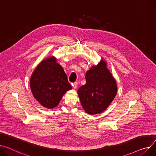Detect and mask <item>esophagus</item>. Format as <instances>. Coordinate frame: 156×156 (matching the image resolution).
Instances as JSON below:
<instances>
[{"label":"esophagus","instance_id":"34e87169","mask_svg":"<svg viewBox=\"0 0 156 156\" xmlns=\"http://www.w3.org/2000/svg\"><path fill=\"white\" fill-rule=\"evenodd\" d=\"M78 83L77 81L75 82V83H73V87L74 89H76L78 87Z\"/></svg>","mask_w":156,"mask_h":156}]
</instances>
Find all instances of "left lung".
Masks as SVG:
<instances>
[{
    "mask_svg": "<svg viewBox=\"0 0 156 156\" xmlns=\"http://www.w3.org/2000/svg\"><path fill=\"white\" fill-rule=\"evenodd\" d=\"M85 78L86 84L77 91L83 108L91 115L103 112L117 92L116 81L107 68L106 61L101 59L97 65L91 66Z\"/></svg>",
    "mask_w": 156,
    "mask_h": 156,
    "instance_id": "1",
    "label": "left lung"
}]
</instances>
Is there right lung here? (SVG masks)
I'll use <instances>...</instances> for the list:
<instances>
[{"instance_id":"add662e5","label":"right lung","mask_w":156,"mask_h":156,"mask_svg":"<svg viewBox=\"0 0 156 156\" xmlns=\"http://www.w3.org/2000/svg\"><path fill=\"white\" fill-rule=\"evenodd\" d=\"M30 88L34 98L44 107H56L66 92L72 89L62 66L52 56L37 66L30 79Z\"/></svg>"}]
</instances>
